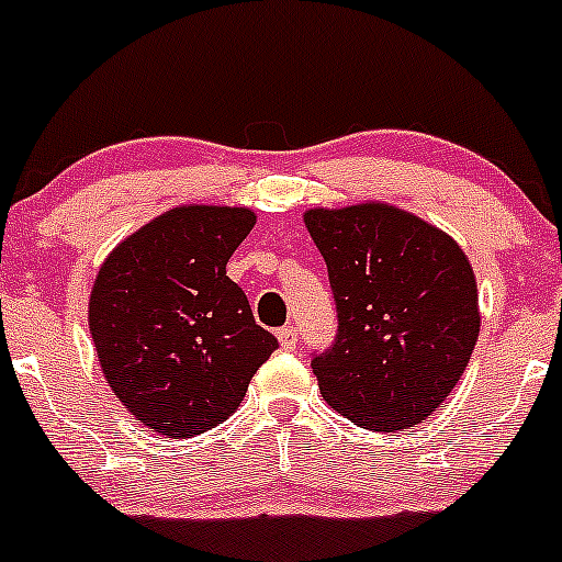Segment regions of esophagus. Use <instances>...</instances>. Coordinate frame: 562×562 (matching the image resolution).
I'll list each match as a JSON object with an SVG mask.
<instances>
[{"instance_id": "34e87169", "label": "esophagus", "mask_w": 562, "mask_h": 562, "mask_svg": "<svg viewBox=\"0 0 562 562\" xmlns=\"http://www.w3.org/2000/svg\"><path fill=\"white\" fill-rule=\"evenodd\" d=\"M279 344H281L283 351H294V346H297V329L281 327L279 329Z\"/></svg>"}]
</instances>
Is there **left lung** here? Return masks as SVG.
Wrapping results in <instances>:
<instances>
[{"label": "left lung", "mask_w": 562, "mask_h": 562, "mask_svg": "<svg viewBox=\"0 0 562 562\" xmlns=\"http://www.w3.org/2000/svg\"><path fill=\"white\" fill-rule=\"evenodd\" d=\"M338 335L311 360L324 401L375 432L432 414L473 355L482 314L465 251L443 229L390 205L311 207Z\"/></svg>", "instance_id": "left-lung-1"}]
</instances>
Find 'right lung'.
I'll list each match as a JSON object with an SVG mask.
<instances>
[{
  "label": "right lung",
  "instance_id": "add662e5",
  "mask_svg": "<svg viewBox=\"0 0 562 562\" xmlns=\"http://www.w3.org/2000/svg\"><path fill=\"white\" fill-rule=\"evenodd\" d=\"M254 224L251 207L178 205L121 240L97 273L89 329L102 373L159 436L222 425L279 346L227 276Z\"/></svg>",
  "mask_w": 562,
  "mask_h": 562
}]
</instances>
